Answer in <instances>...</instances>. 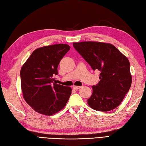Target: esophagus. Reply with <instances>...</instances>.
Listing matches in <instances>:
<instances>
[{
  "instance_id": "esophagus-1",
  "label": "esophagus",
  "mask_w": 146,
  "mask_h": 146,
  "mask_svg": "<svg viewBox=\"0 0 146 146\" xmlns=\"http://www.w3.org/2000/svg\"><path fill=\"white\" fill-rule=\"evenodd\" d=\"M73 89H75V90H78V89H80V88H82V86H73Z\"/></svg>"
}]
</instances>
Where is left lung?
I'll return each mask as SVG.
<instances>
[{
    "instance_id": "left-lung-1",
    "label": "left lung",
    "mask_w": 146,
    "mask_h": 146,
    "mask_svg": "<svg viewBox=\"0 0 146 146\" xmlns=\"http://www.w3.org/2000/svg\"><path fill=\"white\" fill-rule=\"evenodd\" d=\"M73 47L94 70L100 71V81L92 86L88 104L94 110L107 111L121 104L131 88L130 63L115 46L95 41L73 42Z\"/></svg>"
}]
</instances>
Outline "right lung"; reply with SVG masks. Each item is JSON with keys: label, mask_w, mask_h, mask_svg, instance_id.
I'll return each instance as SVG.
<instances>
[{"label": "right lung", "mask_w": 146, "mask_h": 146, "mask_svg": "<svg viewBox=\"0 0 146 146\" xmlns=\"http://www.w3.org/2000/svg\"><path fill=\"white\" fill-rule=\"evenodd\" d=\"M70 49L66 44L39 48L22 66L20 75L23 97L36 112L51 115L63 109L69 100L71 87L56 84L53 76L58 74V64Z\"/></svg>", "instance_id": "right-lung-1"}]
</instances>
